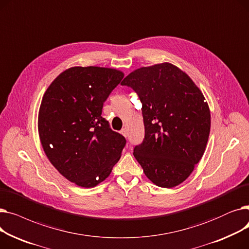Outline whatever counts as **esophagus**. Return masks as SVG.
<instances>
[{
  "label": "esophagus",
  "mask_w": 249,
  "mask_h": 249,
  "mask_svg": "<svg viewBox=\"0 0 249 249\" xmlns=\"http://www.w3.org/2000/svg\"><path fill=\"white\" fill-rule=\"evenodd\" d=\"M123 136H125V137H127V135H128V130H127V128L125 127V128H123L122 130H121V132H120Z\"/></svg>",
  "instance_id": "1"
}]
</instances>
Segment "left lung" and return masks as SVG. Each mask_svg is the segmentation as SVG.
I'll list each match as a JSON object with an SVG mask.
<instances>
[{"mask_svg":"<svg viewBox=\"0 0 249 249\" xmlns=\"http://www.w3.org/2000/svg\"><path fill=\"white\" fill-rule=\"evenodd\" d=\"M121 85L132 88L142 104L145 136L134 147V158L156 186H178L201 160L210 134L211 114L203 93L169 62L137 69Z\"/></svg>","mask_w":249,"mask_h":249,"instance_id":"left-lung-1","label":"left lung"}]
</instances>
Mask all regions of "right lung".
<instances>
[{"label": "right lung", "instance_id": "1", "mask_svg": "<svg viewBox=\"0 0 249 249\" xmlns=\"http://www.w3.org/2000/svg\"><path fill=\"white\" fill-rule=\"evenodd\" d=\"M124 72L100 67H72L45 90L38 113L42 148L60 175L82 188L106 179L126 140L102 117L104 102Z\"/></svg>", "mask_w": 249, "mask_h": 249}]
</instances>
